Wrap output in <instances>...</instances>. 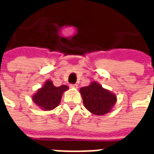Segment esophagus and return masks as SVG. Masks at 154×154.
<instances>
[{
  "label": "esophagus",
  "mask_w": 154,
  "mask_h": 154,
  "mask_svg": "<svg viewBox=\"0 0 154 154\" xmlns=\"http://www.w3.org/2000/svg\"><path fill=\"white\" fill-rule=\"evenodd\" d=\"M70 87H71V88H74V89H77V87H78V85H77V84H71Z\"/></svg>",
  "instance_id": "obj_1"
}]
</instances>
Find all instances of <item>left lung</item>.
Masks as SVG:
<instances>
[{"instance_id": "1", "label": "left lung", "mask_w": 154, "mask_h": 154, "mask_svg": "<svg viewBox=\"0 0 154 154\" xmlns=\"http://www.w3.org/2000/svg\"><path fill=\"white\" fill-rule=\"evenodd\" d=\"M80 93L85 108L96 116H103L110 112L117 101L116 94L102 87L97 82L82 87Z\"/></svg>"}]
</instances>
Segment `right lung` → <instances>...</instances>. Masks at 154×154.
Segmentation results:
<instances>
[{"instance_id":"add662e5","label":"right lung","mask_w":154,"mask_h":154,"mask_svg":"<svg viewBox=\"0 0 154 154\" xmlns=\"http://www.w3.org/2000/svg\"><path fill=\"white\" fill-rule=\"evenodd\" d=\"M67 90L68 87L66 85L55 87L52 81L47 80L43 87L32 96V100L42 110H54L60 104L63 94Z\"/></svg>"}]
</instances>
